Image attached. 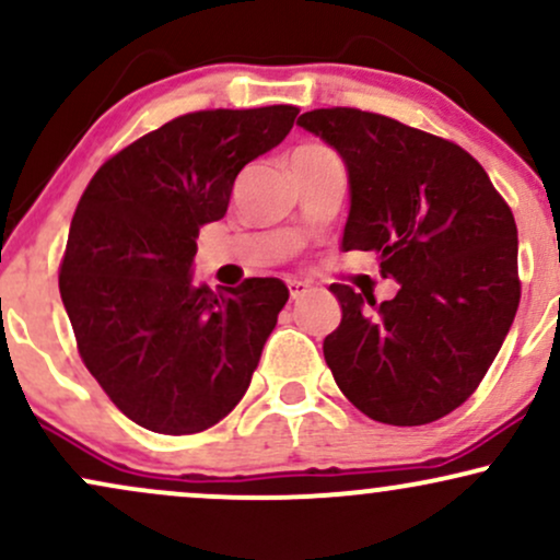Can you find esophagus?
<instances>
[{"label":"esophagus","mask_w":560,"mask_h":560,"mask_svg":"<svg viewBox=\"0 0 560 560\" xmlns=\"http://www.w3.org/2000/svg\"><path fill=\"white\" fill-rule=\"evenodd\" d=\"M287 287H289V298H292V300L305 298V294L311 292V287H307L305 281H298V279H289Z\"/></svg>","instance_id":"1"}]
</instances>
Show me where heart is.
I'll return each instance as SVG.
<instances>
[{"instance_id": "b5f03b06", "label": "heart", "mask_w": 560, "mask_h": 560, "mask_svg": "<svg viewBox=\"0 0 560 560\" xmlns=\"http://www.w3.org/2000/svg\"><path fill=\"white\" fill-rule=\"evenodd\" d=\"M318 150H324V147H316V144H307V147H300L298 152H294V155H302V152H318Z\"/></svg>"}]
</instances>
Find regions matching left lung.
Masks as SVG:
<instances>
[{
    "label": "left lung",
    "instance_id": "8db88e82",
    "mask_svg": "<svg viewBox=\"0 0 560 560\" xmlns=\"http://www.w3.org/2000/svg\"><path fill=\"white\" fill-rule=\"evenodd\" d=\"M350 184L342 249L378 255L392 300L331 284L342 320L324 358L345 397L392 427L432 423L479 387L516 316L518 231L485 168L453 141L355 107L300 115Z\"/></svg>",
    "mask_w": 560,
    "mask_h": 560
}]
</instances>
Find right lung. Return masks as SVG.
I'll return each mask as SVG.
<instances>
[{"label": "right lung", "instance_id": "right-lung-1", "mask_svg": "<svg viewBox=\"0 0 560 560\" xmlns=\"http://www.w3.org/2000/svg\"><path fill=\"white\" fill-rule=\"evenodd\" d=\"M298 107L199 110L94 173L70 223L60 298L79 352L118 410L195 434L249 387L289 289L281 279L191 284L197 236L226 215L236 176L281 144Z\"/></svg>", "mask_w": 560, "mask_h": 560}]
</instances>
